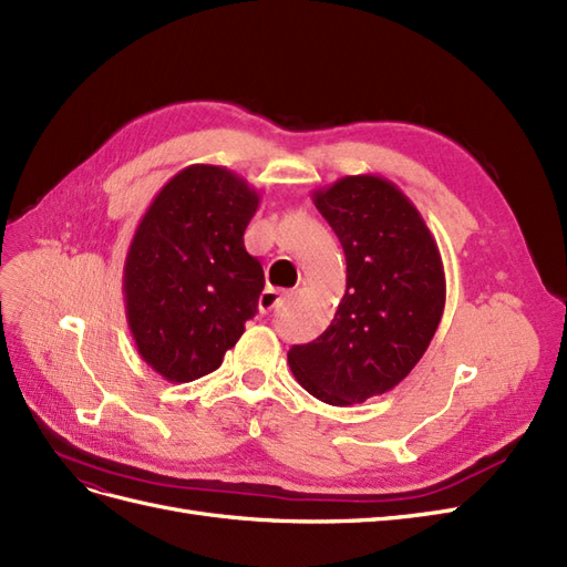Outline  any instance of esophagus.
Returning <instances> with one entry per match:
<instances>
[{
    "instance_id": "1",
    "label": "esophagus",
    "mask_w": 567,
    "mask_h": 567,
    "mask_svg": "<svg viewBox=\"0 0 567 567\" xmlns=\"http://www.w3.org/2000/svg\"><path fill=\"white\" fill-rule=\"evenodd\" d=\"M286 300V290H279V288H265L260 300H257V307H260L262 315H269L271 310H277V307H281Z\"/></svg>"
}]
</instances>
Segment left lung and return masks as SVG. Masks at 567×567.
<instances>
[{
  "label": "left lung",
  "instance_id": "left-lung-1",
  "mask_svg": "<svg viewBox=\"0 0 567 567\" xmlns=\"http://www.w3.org/2000/svg\"><path fill=\"white\" fill-rule=\"evenodd\" d=\"M346 250L348 281L329 329L288 364L312 398L350 406L392 390L437 331L447 281L435 236L398 184L350 175L312 194Z\"/></svg>",
  "mask_w": 567,
  "mask_h": 567
}]
</instances>
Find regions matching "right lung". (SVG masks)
I'll list each match as a JSON object with an SVG mask.
<instances>
[{
  "mask_svg": "<svg viewBox=\"0 0 567 567\" xmlns=\"http://www.w3.org/2000/svg\"><path fill=\"white\" fill-rule=\"evenodd\" d=\"M260 192L219 165H188L151 200L125 257L123 296L144 362L169 383L213 373L255 317L262 265L244 231Z\"/></svg>",
  "mask_w": 567,
  "mask_h": 567,
  "instance_id": "obj_1",
  "label": "right lung"
}]
</instances>
